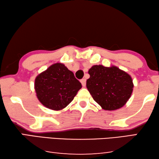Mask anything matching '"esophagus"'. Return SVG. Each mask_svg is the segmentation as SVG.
Here are the masks:
<instances>
[{"label":"esophagus","mask_w":159,"mask_h":159,"mask_svg":"<svg viewBox=\"0 0 159 159\" xmlns=\"http://www.w3.org/2000/svg\"><path fill=\"white\" fill-rule=\"evenodd\" d=\"M80 83H81V84H82L83 87H85V84H86V80L85 79H83L80 80Z\"/></svg>","instance_id":"obj_1"}]
</instances>
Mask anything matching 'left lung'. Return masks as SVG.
Returning <instances> with one entry per match:
<instances>
[{
	"label": "left lung",
	"instance_id": "obj_1",
	"mask_svg": "<svg viewBox=\"0 0 159 159\" xmlns=\"http://www.w3.org/2000/svg\"><path fill=\"white\" fill-rule=\"evenodd\" d=\"M86 87L93 99L105 111L123 107L131 96V76L116 66L94 65L88 71Z\"/></svg>",
	"mask_w": 159,
	"mask_h": 159
}]
</instances>
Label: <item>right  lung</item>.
Returning a JSON list of instances; mask_svg holds the SVG:
<instances>
[{"instance_id": "right-lung-1", "label": "right lung", "mask_w": 159, "mask_h": 159, "mask_svg": "<svg viewBox=\"0 0 159 159\" xmlns=\"http://www.w3.org/2000/svg\"><path fill=\"white\" fill-rule=\"evenodd\" d=\"M82 85L62 63H55L37 75L34 88L43 106L53 111L64 109L73 101Z\"/></svg>"}]
</instances>
